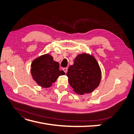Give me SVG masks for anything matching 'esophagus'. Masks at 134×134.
I'll use <instances>...</instances> for the list:
<instances>
[{
    "instance_id": "1",
    "label": "esophagus",
    "mask_w": 134,
    "mask_h": 134,
    "mask_svg": "<svg viewBox=\"0 0 134 134\" xmlns=\"http://www.w3.org/2000/svg\"><path fill=\"white\" fill-rule=\"evenodd\" d=\"M63 70H64V71L65 72V73H66L67 71H68V68H64L63 69Z\"/></svg>"
}]
</instances>
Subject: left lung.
<instances>
[{
	"label": "left lung",
	"instance_id": "left-lung-1",
	"mask_svg": "<svg viewBox=\"0 0 134 134\" xmlns=\"http://www.w3.org/2000/svg\"><path fill=\"white\" fill-rule=\"evenodd\" d=\"M68 82L77 94L92 92L98 87L101 70L94 56L83 53L76 56L66 73Z\"/></svg>",
	"mask_w": 134,
	"mask_h": 134
}]
</instances>
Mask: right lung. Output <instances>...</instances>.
Listing matches in <instances>:
<instances>
[{"instance_id":"add662e5","label":"right lung","mask_w":134,"mask_h":134,"mask_svg":"<svg viewBox=\"0 0 134 134\" xmlns=\"http://www.w3.org/2000/svg\"><path fill=\"white\" fill-rule=\"evenodd\" d=\"M31 67L34 80L43 88H49L59 76L65 74L64 71L59 70L58 62L54 61L52 56L48 54L35 59Z\"/></svg>"}]
</instances>
